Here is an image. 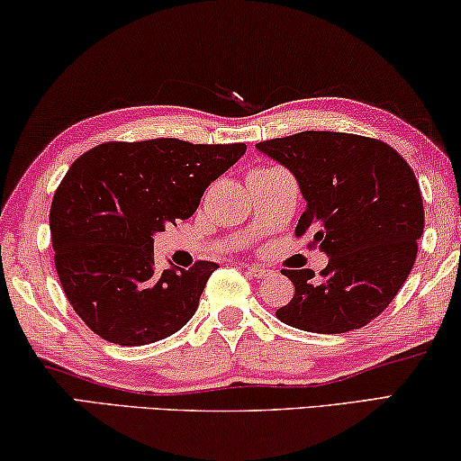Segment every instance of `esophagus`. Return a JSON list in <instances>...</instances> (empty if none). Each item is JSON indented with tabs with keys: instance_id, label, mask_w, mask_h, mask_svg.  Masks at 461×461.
I'll use <instances>...</instances> for the list:
<instances>
[{
	"instance_id": "1",
	"label": "esophagus",
	"mask_w": 461,
	"mask_h": 461,
	"mask_svg": "<svg viewBox=\"0 0 461 461\" xmlns=\"http://www.w3.org/2000/svg\"><path fill=\"white\" fill-rule=\"evenodd\" d=\"M246 270L252 276H257V279H265V276L270 275V270L267 267H260V265H246Z\"/></svg>"
}]
</instances>
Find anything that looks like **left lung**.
Masks as SVG:
<instances>
[{"mask_svg": "<svg viewBox=\"0 0 461 461\" xmlns=\"http://www.w3.org/2000/svg\"><path fill=\"white\" fill-rule=\"evenodd\" d=\"M294 174L305 199L295 236L326 252L328 267L287 270L294 299L276 318L299 330L340 334L377 318L411 275L425 228L412 167L379 139L303 131L257 145Z\"/></svg>", "mask_w": 461, "mask_h": 461, "instance_id": "1", "label": "left lung"}]
</instances>
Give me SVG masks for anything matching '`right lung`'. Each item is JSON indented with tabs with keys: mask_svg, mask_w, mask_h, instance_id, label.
<instances>
[{
	"mask_svg": "<svg viewBox=\"0 0 461 461\" xmlns=\"http://www.w3.org/2000/svg\"><path fill=\"white\" fill-rule=\"evenodd\" d=\"M246 153V143L182 139L102 143L71 164L50 204L55 268L68 302L92 332L141 347L178 332L199 308L219 265L159 273L153 236L188 219L211 182Z\"/></svg>",
	"mask_w": 461,
	"mask_h": 461,
	"instance_id": "obj_1",
	"label": "right lung"
}]
</instances>
